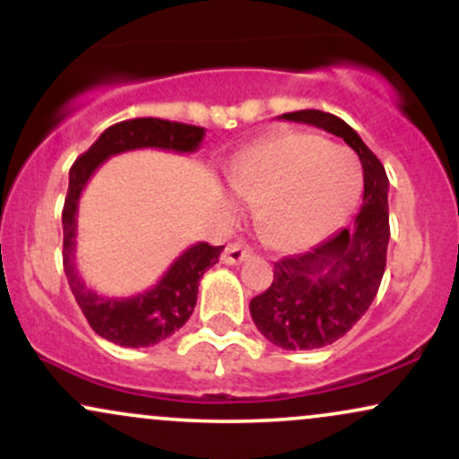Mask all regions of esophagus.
Segmentation results:
<instances>
[{
    "instance_id": "obj_1",
    "label": "esophagus",
    "mask_w": 459,
    "mask_h": 459,
    "mask_svg": "<svg viewBox=\"0 0 459 459\" xmlns=\"http://www.w3.org/2000/svg\"><path fill=\"white\" fill-rule=\"evenodd\" d=\"M247 256H250V250L244 244H239V241H235V244H229L224 247L220 261L226 263V265H237V263L247 259Z\"/></svg>"
}]
</instances>
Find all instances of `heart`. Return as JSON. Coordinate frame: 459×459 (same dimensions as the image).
<instances>
[{"label":"heart","mask_w":459,"mask_h":459,"mask_svg":"<svg viewBox=\"0 0 459 459\" xmlns=\"http://www.w3.org/2000/svg\"><path fill=\"white\" fill-rule=\"evenodd\" d=\"M230 186L259 203L256 224L267 244L302 250L328 237L354 209L362 168L347 146L304 131L270 135L230 168ZM229 212L239 204L226 200Z\"/></svg>","instance_id":"heart-1"}]
</instances>
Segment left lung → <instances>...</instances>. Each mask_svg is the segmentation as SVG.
I'll return each instance as SVG.
<instances>
[{"label":"left lung","instance_id":"8db88e82","mask_svg":"<svg viewBox=\"0 0 459 459\" xmlns=\"http://www.w3.org/2000/svg\"><path fill=\"white\" fill-rule=\"evenodd\" d=\"M339 135L362 163L365 194L351 229H343L304 255L273 263L267 291L252 298L250 315L267 341L282 350H319L351 330L371 307L386 270L388 177L345 120L321 109L282 114Z\"/></svg>","mask_w":459,"mask_h":459}]
</instances>
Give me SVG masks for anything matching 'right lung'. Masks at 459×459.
<instances>
[{
  "label": "right lung",
  "instance_id": "right-lung-1",
  "mask_svg": "<svg viewBox=\"0 0 459 459\" xmlns=\"http://www.w3.org/2000/svg\"><path fill=\"white\" fill-rule=\"evenodd\" d=\"M203 138L204 129L194 125L170 123L161 118L123 120L105 129L91 149L77 157L68 172V194L62 212V230H65L62 261H65L66 281L91 328L116 345L151 347L183 328L196 307L200 278L218 263L224 246H209L198 241L189 246L151 289L131 298H105L83 282L75 267L79 198L94 170L109 157L140 149L194 152L198 151Z\"/></svg>",
  "mask_w": 459,
  "mask_h": 459
}]
</instances>
